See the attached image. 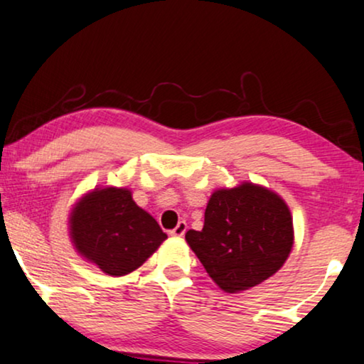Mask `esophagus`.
Wrapping results in <instances>:
<instances>
[{
    "label": "esophagus",
    "instance_id": "esophagus-1",
    "mask_svg": "<svg viewBox=\"0 0 364 364\" xmlns=\"http://www.w3.org/2000/svg\"><path fill=\"white\" fill-rule=\"evenodd\" d=\"M169 233H171V237H183L186 233V222H179Z\"/></svg>",
    "mask_w": 364,
    "mask_h": 364
}]
</instances>
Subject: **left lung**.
<instances>
[{
	"label": "left lung",
	"instance_id": "left-lung-1",
	"mask_svg": "<svg viewBox=\"0 0 364 364\" xmlns=\"http://www.w3.org/2000/svg\"><path fill=\"white\" fill-rule=\"evenodd\" d=\"M186 242L220 289L255 287L285 264L294 245L292 215L277 193L254 183L220 188L210 196L201 232Z\"/></svg>",
	"mask_w": 364,
	"mask_h": 364
}]
</instances>
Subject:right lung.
Returning a JSON list of instances; mask_svg holds the SVG:
<instances>
[{"label":"right lung","instance_id":"right-lung-1","mask_svg":"<svg viewBox=\"0 0 364 364\" xmlns=\"http://www.w3.org/2000/svg\"><path fill=\"white\" fill-rule=\"evenodd\" d=\"M75 250L104 274L121 277L139 269L168 235L136 205L127 188H94L68 216Z\"/></svg>","mask_w":364,"mask_h":364}]
</instances>
